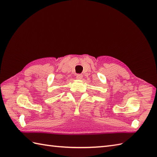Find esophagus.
I'll list each match as a JSON object with an SVG mask.
<instances>
[{
	"mask_svg": "<svg viewBox=\"0 0 157 157\" xmlns=\"http://www.w3.org/2000/svg\"><path fill=\"white\" fill-rule=\"evenodd\" d=\"M82 74H78L76 75V79H78V80H80V79H82Z\"/></svg>",
	"mask_w": 157,
	"mask_h": 157,
	"instance_id": "esophagus-1",
	"label": "esophagus"
}]
</instances>
